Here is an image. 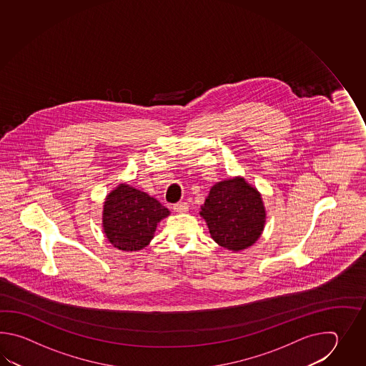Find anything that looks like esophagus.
Returning a JSON list of instances; mask_svg holds the SVG:
<instances>
[{
    "label": "esophagus",
    "mask_w": 366,
    "mask_h": 366,
    "mask_svg": "<svg viewBox=\"0 0 366 366\" xmlns=\"http://www.w3.org/2000/svg\"><path fill=\"white\" fill-rule=\"evenodd\" d=\"M172 209H174V212H177V213H186L187 210H188V204L187 202H178V204H175L172 207Z\"/></svg>",
    "instance_id": "1"
}]
</instances>
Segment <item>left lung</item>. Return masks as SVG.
Here are the masks:
<instances>
[{"label": "left lung", "mask_w": 366, "mask_h": 366, "mask_svg": "<svg viewBox=\"0 0 366 366\" xmlns=\"http://www.w3.org/2000/svg\"><path fill=\"white\" fill-rule=\"evenodd\" d=\"M200 216L205 219L213 241L238 252L249 249L260 238L267 212L257 187L243 177H234L213 184Z\"/></svg>", "instance_id": "1"}]
</instances>
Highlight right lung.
Instances as JSON below:
<instances>
[{
	"label": "right lung",
	"mask_w": 366,
	"mask_h": 366,
	"mask_svg": "<svg viewBox=\"0 0 366 366\" xmlns=\"http://www.w3.org/2000/svg\"><path fill=\"white\" fill-rule=\"evenodd\" d=\"M170 210L140 189L120 183L109 192L102 212V227L109 243L122 251H139L153 239L157 225Z\"/></svg>",
	"instance_id": "1"
}]
</instances>
